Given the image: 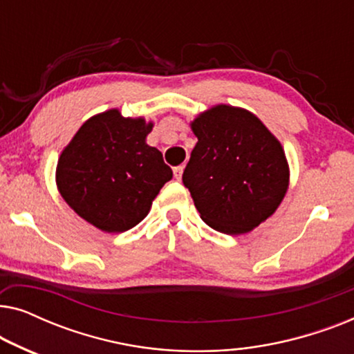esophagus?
Instances as JSON below:
<instances>
[{"instance_id": "esophagus-1", "label": "esophagus", "mask_w": 354, "mask_h": 354, "mask_svg": "<svg viewBox=\"0 0 354 354\" xmlns=\"http://www.w3.org/2000/svg\"><path fill=\"white\" fill-rule=\"evenodd\" d=\"M182 174H183V166L174 167V177H176L177 180H182Z\"/></svg>"}]
</instances>
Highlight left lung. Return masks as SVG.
<instances>
[{"mask_svg": "<svg viewBox=\"0 0 354 354\" xmlns=\"http://www.w3.org/2000/svg\"><path fill=\"white\" fill-rule=\"evenodd\" d=\"M198 137L182 180L201 219L227 235L246 234L283 200L288 164L254 114L219 104L193 120Z\"/></svg>", "mask_w": 354, "mask_h": 354, "instance_id": "left-lung-1", "label": "left lung"}]
</instances>
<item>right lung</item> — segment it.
I'll list each match as a JSON object with an SVG mask.
<instances>
[{
  "label": "right lung",
  "mask_w": 354,
  "mask_h": 354,
  "mask_svg": "<svg viewBox=\"0 0 354 354\" xmlns=\"http://www.w3.org/2000/svg\"><path fill=\"white\" fill-rule=\"evenodd\" d=\"M151 129L118 109L82 125L56 169L57 188L77 214L104 232H125L147 217L172 178L161 151L145 142Z\"/></svg>",
  "instance_id": "add662e5"
}]
</instances>
